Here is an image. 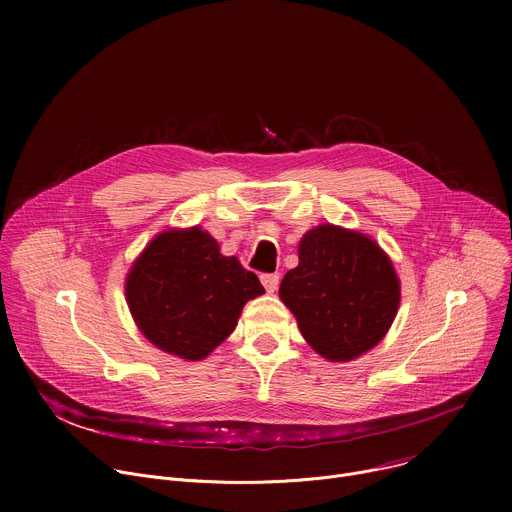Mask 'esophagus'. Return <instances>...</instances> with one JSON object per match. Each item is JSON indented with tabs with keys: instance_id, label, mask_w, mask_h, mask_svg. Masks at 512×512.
I'll list each match as a JSON object with an SVG mask.
<instances>
[{
	"instance_id": "34e87169",
	"label": "esophagus",
	"mask_w": 512,
	"mask_h": 512,
	"mask_svg": "<svg viewBox=\"0 0 512 512\" xmlns=\"http://www.w3.org/2000/svg\"><path fill=\"white\" fill-rule=\"evenodd\" d=\"M261 283L265 285V289L269 291V294H273V291H275L277 285H279V275H277V273H263V275H261Z\"/></svg>"
}]
</instances>
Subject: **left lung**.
I'll return each instance as SVG.
<instances>
[{
	"instance_id": "obj_1",
	"label": "left lung",
	"mask_w": 512,
	"mask_h": 512,
	"mask_svg": "<svg viewBox=\"0 0 512 512\" xmlns=\"http://www.w3.org/2000/svg\"><path fill=\"white\" fill-rule=\"evenodd\" d=\"M300 265L279 285L302 336L328 360H352L391 328L399 279L381 247L360 233L320 225L304 235Z\"/></svg>"
}]
</instances>
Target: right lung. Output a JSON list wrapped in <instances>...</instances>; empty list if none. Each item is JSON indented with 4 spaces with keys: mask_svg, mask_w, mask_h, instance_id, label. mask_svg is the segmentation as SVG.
Instances as JSON below:
<instances>
[{
    "mask_svg": "<svg viewBox=\"0 0 512 512\" xmlns=\"http://www.w3.org/2000/svg\"><path fill=\"white\" fill-rule=\"evenodd\" d=\"M263 285L198 227L158 235L127 275L135 324L152 344L186 360L208 356L237 326Z\"/></svg>",
    "mask_w": 512,
    "mask_h": 512,
    "instance_id": "1",
    "label": "right lung"
}]
</instances>
